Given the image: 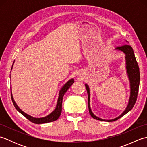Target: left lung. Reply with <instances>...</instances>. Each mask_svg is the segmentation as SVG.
<instances>
[{
  "mask_svg": "<svg viewBox=\"0 0 147 147\" xmlns=\"http://www.w3.org/2000/svg\"><path fill=\"white\" fill-rule=\"evenodd\" d=\"M128 43V42H127ZM115 50L117 51H119L123 52L124 54H125V61H126V73L127 77H128L129 82L130 84V96L128 102V104H127L126 108L124 112L122 113L118 117H115L112 119H103L100 118L93 113L92 111L91 107H90V91L89 86L85 84L86 89L88 93V109H89V112L91 116L94 118L95 119L103 121H108V122H112L115 121L123 117L124 115L127 114V112H129L133 109V106L135 105V102L136 101L137 96H138V89H139V85H140V69L138 63H137L135 54H134L133 49L128 44H126L123 46L118 47L115 49Z\"/></svg>",
  "mask_w": 147,
  "mask_h": 147,
  "instance_id": "obj_1",
  "label": "left lung"
}]
</instances>
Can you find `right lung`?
I'll use <instances>...</instances> for the list:
<instances>
[{"mask_svg":"<svg viewBox=\"0 0 147 147\" xmlns=\"http://www.w3.org/2000/svg\"><path fill=\"white\" fill-rule=\"evenodd\" d=\"M13 62V64H14ZM13 64L12 65V68L11 70L12 69V67H13ZM11 76V75H10ZM74 79L72 78L71 80H69L67 82V83H65L64 85L62 86V87L61 88V89L59 91V96H58V100H57V105H56V107L53 111L51 114H49L48 115H47L45 117H34L31 116V115L27 114L25 112H23L21 109L18 107V105L16 104V103L15 102L13 96H12V91H11V98H12V101L13 104L14 105L15 108L16 109V110L20 112V113L23 115L24 117L26 118H27L28 119L29 121H30L32 123H35V124H43V123H50V122H53L55 121L56 120L58 119V118L60 116L61 114V112H62V98H63V96L64 95V94L67 91V90L69 88V87L73 85L74 83Z\"/></svg>","mask_w":147,"mask_h":147,"instance_id":"right-lung-1","label":"right lung"}]
</instances>
